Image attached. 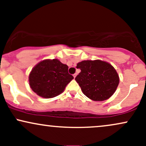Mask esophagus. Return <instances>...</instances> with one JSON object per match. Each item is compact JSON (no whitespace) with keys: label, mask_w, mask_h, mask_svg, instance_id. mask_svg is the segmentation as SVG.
I'll list each match as a JSON object with an SVG mask.
<instances>
[{"label":"esophagus","mask_w":146,"mask_h":146,"mask_svg":"<svg viewBox=\"0 0 146 146\" xmlns=\"http://www.w3.org/2000/svg\"><path fill=\"white\" fill-rule=\"evenodd\" d=\"M77 75H78V74H77V73H75V74L73 75V77H74V78H75V77L77 76Z\"/></svg>","instance_id":"1"}]
</instances>
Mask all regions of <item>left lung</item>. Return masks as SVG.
I'll return each mask as SVG.
<instances>
[{
	"label": "left lung",
	"mask_w": 146,
	"mask_h": 146,
	"mask_svg": "<svg viewBox=\"0 0 146 146\" xmlns=\"http://www.w3.org/2000/svg\"><path fill=\"white\" fill-rule=\"evenodd\" d=\"M81 72L75 80L82 91L93 101L108 100L117 90L119 78L110 64L100 60H84L77 64Z\"/></svg>",
	"instance_id": "obj_1"
}]
</instances>
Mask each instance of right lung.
<instances>
[{"label": "right lung", "mask_w": 146, "mask_h": 146, "mask_svg": "<svg viewBox=\"0 0 146 146\" xmlns=\"http://www.w3.org/2000/svg\"><path fill=\"white\" fill-rule=\"evenodd\" d=\"M68 66L58 59L40 62L30 72L29 83L34 93L43 98H53L64 90L73 79L68 73Z\"/></svg>", "instance_id": "1"}]
</instances>
